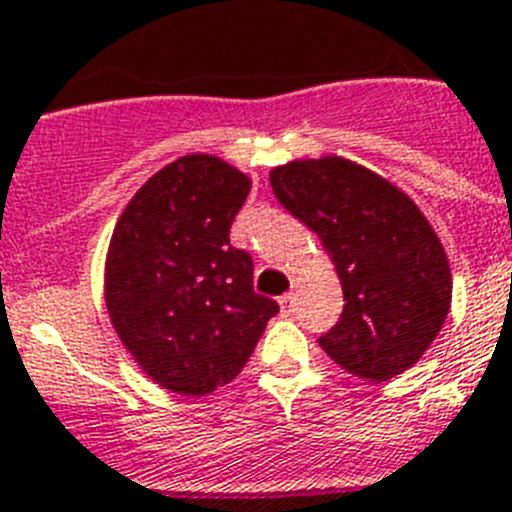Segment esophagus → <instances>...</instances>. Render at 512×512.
I'll return each mask as SVG.
<instances>
[{
	"label": "esophagus",
	"mask_w": 512,
	"mask_h": 512,
	"mask_svg": "<svg viewBox=\"0 0 512 512\" xmlns=\"http://www.w3.org/2000/svg\"><path fill=\"white\" fill-rule=\"evenodd\" d=\"M292 305H295V295H292V292H287V295L279 297V307H282V312L292 310Z\"/></svg>",
	"instance_id": "34e87169"
}]
</instances>
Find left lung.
<instances>
[{"instance_id": "1", "label": "left lung", "mask_w": 512, "mask_h": 512, "mask_svg": "<svg viewBox=\"0 0 512 512\" xmlns=\"http://www.w3.org/2000/svg\"><path fill=\"white\" fill-rule=\"evenodd\" d=\"M269 182L282 207L318 233L341 279V320L320 348L369 382L410 369L451 307L449 259L418 205L338 156L289 161Z\"/></svg>"}]
</instances>
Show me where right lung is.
<instances>
[{
    "label": "right lung",
    "instance_id": "obj_1",
    "mask_svg": "<svg viewBox=\"0 0 512 512\" xmlns=\"http://www.w3.org/2000/svg\"><path fill=\"white\" fill-rule=\"evenodd\" d=\"M251 179L192 153L128 202L104 264V302L122 346L164 390L200 397L241 374L279 305L253 292L251 253L230 225Z\"/></svg>",
    "mask_w": 512,
    "mask_h": 512
}]
</instances>
